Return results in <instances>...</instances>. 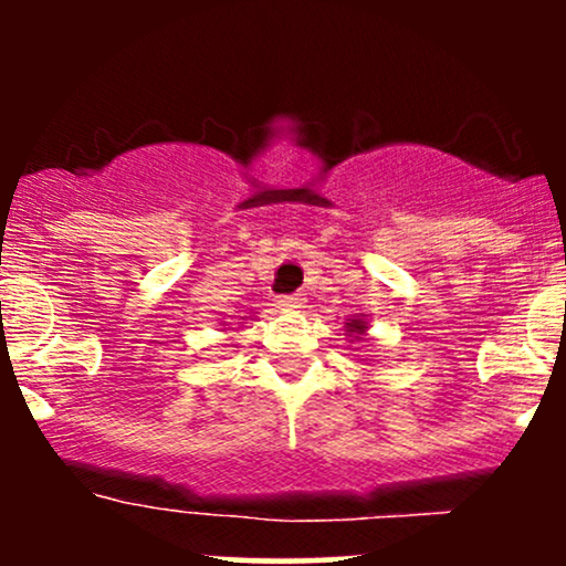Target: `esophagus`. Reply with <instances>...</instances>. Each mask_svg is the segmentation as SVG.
Returning <instances> with one entry per match:
<instances>
[{
	"label": "esophagus",
	"mask_w": 566,
	"mask_h": 566,
	"mask_svg": "<svg viewBox=\"0 0 566 566\" xmlns=\"http://www.w3.org/2000/svg\"><path fill=\"white\" fill-rule=\"evenodd\" d=\"M303 301H305V297L301 295V292H295V295H282L276 303L282 305V308H301Z\"/></svg>",
	"instance_id": "1"
}]
</instances>
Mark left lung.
<instances>
[{"instance_id":"left-lung-1","label":"left lung","mask_w":566,"mask_h":566,"mask_svg":"<svg viewBox=\"0 0 566 566\" xmlns=\"http://www.w3.org/2000/svg\"><path fill=\"white\" fill-rule=\"evenodd\" d=\"M350 327H354V329H356V333H361V329H365V324H361V322H356V319H354V322H350Z\"/></svg>"}]
</instances>
